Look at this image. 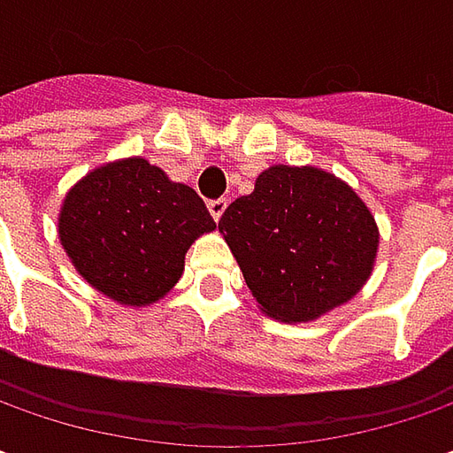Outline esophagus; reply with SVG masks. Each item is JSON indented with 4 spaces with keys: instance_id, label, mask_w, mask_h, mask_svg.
<instances>
[{
    "instance_id": "obj_1",
    "label": "esophagus",
    "mask_w": 453,
    "mask_h": 453,
    "mask_svg": "<svg viewBox=\"0 0 453 453\" xmlns=\"http://www.w3.org/2000/svg\"><path fill=\"white\" fill-rule=\"evenodd\" d=\"M229 206V201L226 199H214V201H209V214L214 217V221H219L221 219V214H224V209Z\"/></svg>"
}]
</instances>
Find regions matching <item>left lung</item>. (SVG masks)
Returning <instances> with one entry per match:
<instances>
[{"instance_id":"left-lung-1","label":"left lung","mask_w":453,"mask_h":453,"mask_svg":"<svg viewBox=\"0 0 453 453\" xmlns=\"http://www.w3.org/2000/svg\"><path fill=\"white\" fill-rule=\"evenodd\" d=\"M265 315L312 322L353 300L378 254V224L348 183L315 165H270L219 219Z\"/></svg>"}]
</instances>
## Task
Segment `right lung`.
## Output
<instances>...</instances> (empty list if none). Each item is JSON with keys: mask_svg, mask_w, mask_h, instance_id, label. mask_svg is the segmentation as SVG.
Returning <instances> with one entry per match:
<instances>
[{"mask_svg": "<svg viewBox=\"0 0 453 453\" xmlns=\"http://www.w3.org/2000/svg\"><path fill=\"white\" fill-rule=\"evenodd\" d=\"M214 229L199 194L141 156L85 173L58 217L62 250L80 277L126 307H149L168 295L188 247Z\"/></svg>", "mask_w": 453, "mask_h": 453, "instance_id": "add662e5", "label": "right lung"}]
</instances>
